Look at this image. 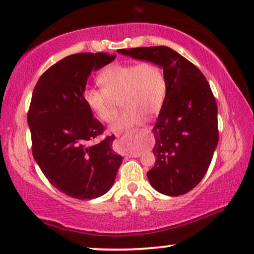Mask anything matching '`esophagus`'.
<instances>
[{
	"instance_id": "obj_1",
	"label": "esophagus",
	"mask_w": 254,
	"mask_h": 254,
	"mask_svg": "<svg viewBox=\"0 0 254 254\" xmlns=\"http://www.w3.org/2000/svg\"><path fill=\"white\" fill-rule=\"evenodd\" d=\"M139 153H134V154H132V157H139Z\"/></svg>"
}]
</instances>
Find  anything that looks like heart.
<instances>
[{
  "mask_svg": "<svg viewBox=\"0 0 254 254\" xmlns=\"http://www.w3.org/2000/svg\"><path fill=\"white\" fill-rule=\"evenodd\" d=\"M97 82L102 88H86L83 101L99 120L110 122L116 115V100H121L124 109L110 127L115 132L141 124L147 114L159 113L167 93L164 70L152 62L111 64L101 70Z\"/></svg>",
  "mask_w": 254,
  "mask_h": 254,
  "instance_id": "heart-1",
  "label": "heart"
}]
</instances>
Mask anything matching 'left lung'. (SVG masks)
Instances as JSON below:
<instances>
[{"label": "left lung", "instance_id": "8db88e82", "mask_svg": "<svg viewBox=\"0 0 254 254\" xmlns=\"http://www.w3.org/2000/svg\"><path fill=\"white\" fill-rule=\"evenodd\" d=\"M117 52L164 70L167 93L152 130L155 164L147 178L161 194L184 195L200 184L217 147V104L210 86L197 67L167 46Z\"/></svg>", "mask_w": 254, "mask_h": 254}]
</instances>
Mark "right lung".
Returning a JSON list of instances; mask_svg holds the SVG:
<instances>
[{"instance_id": "obj_1", "label": "right lung", "mask_w": 254, "mask_h": 254, "mask_svg": "<svg viewBox=\"0 0 254 254\" xmlns=\"http://www.w3.org/2000/svg\"><path fill=\"white\" fill-rule=\"evenodd\" d=\"M115 58L104 52L66 57L39 77L32 93L33 158L53 187L79 200L106 194L123 160L113 150L114 134L92 144L104 129L83 101L90 73Z\"/></svg>"}]
</instances>
